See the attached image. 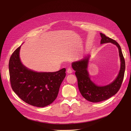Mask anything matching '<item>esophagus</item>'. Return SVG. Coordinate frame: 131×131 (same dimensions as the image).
Returning <instances> with one entry per match:
<instances>
[{
    "label": "esophagus",
    "mask_w": 131,
    "mask_h": 131,
    "mask_svg": "<svg viewBox=\"0 0 131 131\" xmlns=\"http://www.w3.org/2000/svg\"><path fill=\"white\" fill-rule=\"evenodd\" d=\"M67 73H68V74H71V73H72L73 70H72V69L69 68H68V69H67Z\"/></svg>",
    "instance_id": "obj_1"
}]
</instances>
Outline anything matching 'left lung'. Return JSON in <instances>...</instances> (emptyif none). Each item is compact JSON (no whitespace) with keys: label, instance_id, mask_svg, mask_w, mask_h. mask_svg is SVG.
<instances>
[{"label":"left lung","instance_id":"obj_1","mask_svg":"<svg viewBox=\"0 0 131 131\" xmlns=\"http://www.w3.org/2000/svg\"><path fill=\"white\" fill-rule=\"evenodd\" d=\"M102 39L101 43L111 42L115 45L118 49L120 57V70L117 77L113 82L104 86H97L91 80L88 71L90 56L72 63V66L75 71L78 79L79 90L83 97L91 102L97 103L108 100L115 94L120 90L124 80L125 71V61L119 44L113 39L103 33H100Z\"/></svg>","mask_w":131,"mask_h":131}]
</instances>
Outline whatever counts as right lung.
<instances>
[{
    "label": "right lung",
    "mask_w": 131,
    "mask_h": 131,
    "mask_svg": "<svg viewBox=\"0 0 131 131\" xmlns=\"http://www.w3.org/2000/svg\"><path fill=\"white\" fill-rule=\"evenodd\" d=\"M18 47L9 63L12 89L22 101L31 105L44 107L56 100L61 83L66 77L65 68L56 72H37L23 66Z\"/></svg>",
    "instance_id": "obj_1"
}]
</instances>
